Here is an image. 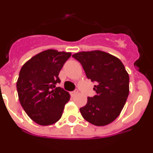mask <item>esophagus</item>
Returning <instances> with one entry per match:
<instances>
[{"instance_id": "esophagus-1", "label": "esophagus", "mask_w": 153, "mask_h": 153, "mask_svg": "<svg viewBox=\"0 0 153 153\" xmlns=\"http://www.w3.org/2000/svg\"><path fill=\"white\" fill-rule=\"evenodd\" d=\"M78 93V90H74V91H72L71 92V95L73 96V97H74V96H76V94H77Z\"/></svg>"}]
</instances>
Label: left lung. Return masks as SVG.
<instances>
[{"mask_svg":"<svg viewBox=\"0 0 153 153\" xmlns=\"http://www.w3.org/2000/svg\"><path fill=\"white\" fill-rule=\"evenodd\" d=\"M73 57L81 63L86 77L96 82L97 95L79 109L87 122L98 126L114 121L122 111L129 92V77L120 59L101 51L79 52Z\"/></svg>","mask_w":153,"mask_h":153,"instance_id":"obj_1","label":"left lung"}]
</instances>
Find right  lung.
<instances>
[{
	"mask_svg": "<svg viewBox=\"0 0 153 153\" xmlns=\"http://www.w3.org/2000/svg\"><path fill=\"white\" fill-rule=\"evenodd\" d=\"M71 53L47 50L23 65L17 82L19 101L28 117L39 125L49 126L60 120L70 93L56 85L59 73Z\"/></svg>",
	"mask_w": 153,
	"mask_h": 153,
	"instance_id": "add662e5",
	"label": "right lung"
}]
</instances>
